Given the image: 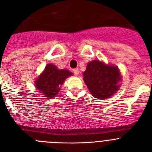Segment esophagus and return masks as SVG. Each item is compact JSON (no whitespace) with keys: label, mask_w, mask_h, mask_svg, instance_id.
<instances>
[{"label":"esophagus","mask_w":152,"mask_h":152,"mask_svg":"<svg viewBox=\"0 0 152 152\" xmlns=\"http://www.w3.org/2000/svg\"><path fill=\"white\" fill-rule=\"evenodd\" d=\"M73 73H74L75 75H79V69H73Z\"/></svg>","instance_id":"1"}]
</instances>
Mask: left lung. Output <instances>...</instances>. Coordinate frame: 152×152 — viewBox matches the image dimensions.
<instances>
[{
	"label": "left lung",
	"mask_w": 152,
	"mask_h": 152,
	"mask_svg": "<svg viewBox=\"0 0 152 152\" xmlns=\"http://www.w3.org/2000/svg\"><path fill=\"white\" fill-rule=\"evenodd\" d=\"M83 79L91 95L99 99H107L115 94L120 86L121 76L117 66L107 65L100 61L88 63L83 73Z\"/></svg>",
	"instance_id": "left-lung-1"
}]
</instances>
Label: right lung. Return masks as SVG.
<instances>
[{
	"label": "right lung",
	"mask_w": 152,
	"mask_h": 152,
	"mask_svg": "<svg viewBox=\"0 0 152 152\" xmlns=\"http://www.w3.org/2000/svg\"><path fill=\"white\" fill-rule=\"evenodd\" d=\"M72 75L67 69H58L55 65L48 64L35 81V86L45 99H50L58 94L65 79Z\"/></svg>",
	"instance_id": "obj_1"
}]
</instances>
